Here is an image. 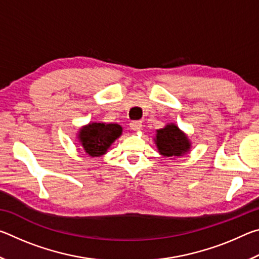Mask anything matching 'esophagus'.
Returning a JSON list of instances; mask_svg holds the SVG:
<instances>
[{
  "label": "esophagus",
  "mask_w": 259,
  "mask_h": 259,
  "mask_svg": "<svg viewBox=\"0 0 259 259\" xmlns=\"http://www.w3.org/2000/svg\"><path fill=\"white\" fill-rule=\"evenodd\" d=\"M142 126H143L142 121H133L130 123V128L134 131H139L140 129H142Z\"/></svg>",
  "instance_id": "1"
}]
</instances>
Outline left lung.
I'll return each mask as SVG.
<instances>
[{"instance_id":"1","label":"left lung","mask_w":259,"mask_h":259,"mask_svg":"<svg viewBox=\"0 0 259 259\" xmlns=\"http://www.w3.org/2000/svg\"><path fill=\"white\" fill-rule=\"evenodd\" d=\"M155 144L160 154L166 157L182 156L190 151L191 143L186 135L176 124H166L156 130Z\"/></svg>"}]
</instances>
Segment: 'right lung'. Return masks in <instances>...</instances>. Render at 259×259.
<instances>
[{
  "label": "right lung",
  "instance_id": "1",
  "mask_svg": "<svg viewBox=\"0 0 259 259\" xmlns=\"http://www.w3.org/2000/svg\"><path fill=\"white\" fill-rule=\"evenodd\" d=\"M122 135V126L116 123H89L80 130L78 139L87 154L100 156Z\"/></svg>",
  "mask_w": 259,
  "mask_h": 259
}]
</instances>
